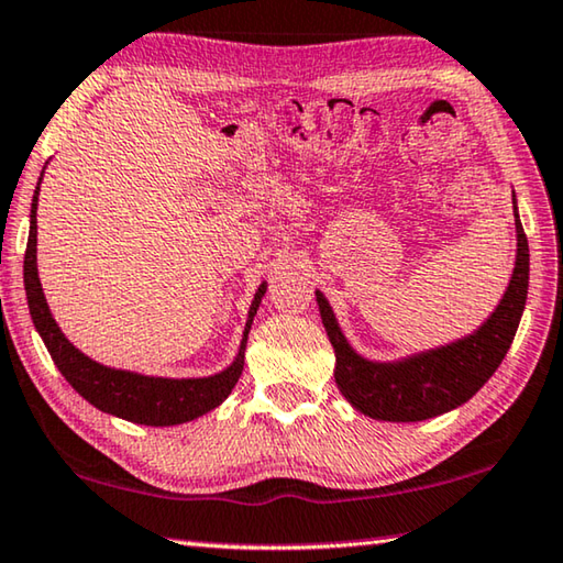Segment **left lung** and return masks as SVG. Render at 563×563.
I'll return each instance as SVG.
<instances>
[{
    "label": "left lung",
    "mask_w": 563,
    "mask_h": 563,
    "mask_svg": "<svg viewBox=\"0 0 563 563\" xmlns=\"http://www.w3.org/2000/svg\"><path fill=\"white\" fill-rule=\"evenodd\" d=\"M516 264L509 287L492 317L459 342L411 354L399 362L358 356L336 324L324 294L317 291L319 314L336 354L334 379L356 411L382 421H423L462 407L492 379L519 329L529 291V242L514 199Z\"/></svg>",
    "instance_id": "8db88e82"
}]
</instances>
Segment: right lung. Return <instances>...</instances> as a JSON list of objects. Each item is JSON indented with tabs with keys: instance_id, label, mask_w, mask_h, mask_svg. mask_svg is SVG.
<instances>
[{
	"instance_id": "1",
	"label": "right lung",
	"mask_w": 563,
	"mask_h": 563,
	"mask_svg": "<svg viewBox=\"0 0 563 563\" xmlns=\"http://www.w3.org/2000/svg\"><path fill=\"white\" fill-rule=\"evenodd\" d=\"M36 201H40V184H36L32 199L30 239H26L24 252L26 303H30V314L44 346H47V352L52 354L64 379L74 386V391L85 396L91 407H97L99 411H107L112 417L134 423H144V427H174V423L191 421L201 417V413L217 409L232 394L234 384L242 376L246 336L249 329H252L256 309L262 303L266 284H262L254 294L242 344H239V354L224 372L205 376V379H164V376H144L136 372H122V368L104 366L81 354L62 334L59 324L54 321L47 307V299H44L40 274H36Z\"/></svg>"
}]
</instances>
